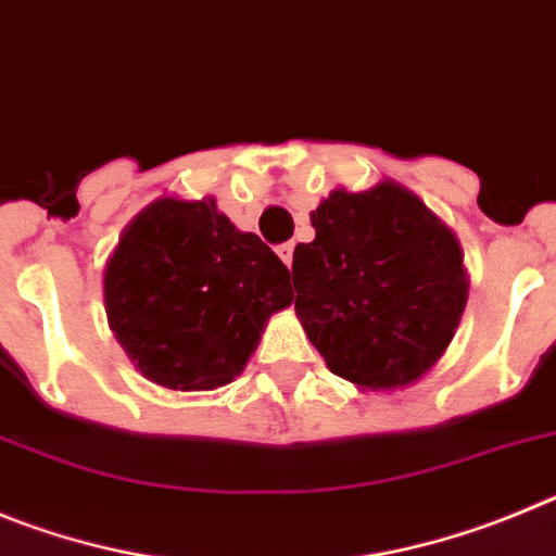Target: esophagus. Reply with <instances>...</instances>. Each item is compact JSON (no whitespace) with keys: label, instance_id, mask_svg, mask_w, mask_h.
<instances>
[{"label":"esophagus","instance_id":"obj_1","mask_svg":"<svg viewBox=\"0 0 556 556\" xmlns=\"http://www.w3.org/2000/svg\"><path fill=\"white\" fill-rule=\"evenodd\" d=\"M277 254L279 260H282L285 266H293V243H282V247H277Z\"/></svg>","mask_w":556,"mask_h":556}]
</instances>
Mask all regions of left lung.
I'll list each match as a JSON object with an SVG mask.
<instances>
[{
    "label": "left lung",
    "instance_id": "obj_1",
    "mask_svg": "<svg viewBox=\"0 0 556 556\" xmlns=\"http://www.w3.org/2000/svg\"><path fill=\"white\" fill-rule=\"evenodd\" d=\"M293 252L296 315L327 368L359 390L418 382L443 357L468 302L452 227L393 179L334 188Z\"/></svg>",
    "mask_w": 556,
    "mask_h": 556
}]
</instances>
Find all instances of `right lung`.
I'll return each mask as SVG.
<instances>
[{"label":"right lung","instance_id":"obj_1","mask_svg":"<svg viewBox=\"0 0 556 556\" xmlns=\"http://www.w3.org/2000/svg\"><path fill=\"white\" fill-rule=\"evenodd\" d=\"M108 324L149 382L216 390L247 368L268 318L293 302L290 271L216 199L160 197L104 266Z\"/></svg>","mask_w":556,"mask_h":556}]
</instances>
